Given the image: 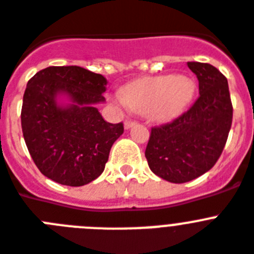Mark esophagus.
<instances>
[{
  "label": "esophagus",
  "mask_w": 254,
  "mask_h": 254,
  "mask_svg": "<svg viewBox=\"0 0 254 254\" xmlns=\"http://www.w3.org/2000/svg\"><path fill=\"white\" fill-rule=\"evenodd\" d=\"M137 124V121L135 120H131V119H127L125 120V123H124V127H125V129H130L133 125H135Z\"/></svg>",
  "instance_id": "1"
}]
</instances>
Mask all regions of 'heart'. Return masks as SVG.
Returning <instances> with one entry per match:
<instances>
[{"mask_svg": "<svg viewBox=\"0 0 254 254\" xmlns=\"http://www.w3.org/2000/svg\"><path fill=\"white\" fill-rule=\"evenodd\" d=\"M193 90L195 85L191 78L164 74L134 81L125 87L123 97L134 112L168 121L182 114L192 99Z\"/></svg>", "mask_w": 254, "mask_h": 254, "instance_id": "obj_1", "label": "heart"}]
</instances>
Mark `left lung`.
Wrapping results in <instances>:
<instances>
[{"label": "left lung", "instance_id": "1", "mask_svg": "<svg viewBox=\"0 0 254 254\" xmlns=\"http://www.w3.org/2000/svg\"><path fill=\"white\" fill-rule=\"evenodd\" d=\"M187 65L199 80V98L172 123L153 127L144 152L153 173L173 183L192 181L214 167L232 124L227 78L208 63Z\"/></svg>", "mask_w": 254, "mask_h": 254}]
</instances>
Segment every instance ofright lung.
Wrapping results in <instances>:
<instances>
[{"mask_svg": "<svg viewBox=\"0 0 254 254\" xmlns=\"http://www.w3.org/2000/svg\"><path fill=\"white\" fill-rule=\"evenodd\" d=\"M107 80L77 65L48 67L28 81L22 106L25 144L38 170L65 186H84L103 173L123 123L104 120L95 104L104 102ZM72 102L59 106L56 97Z\"/></svg>", "mask_w": 254, "mask_h": 254, "instance_id": "right-lung-1", "label": "right lung"}]
</instances>
